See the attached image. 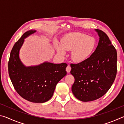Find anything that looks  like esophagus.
Instances as JSON below:
<instances>
[{"instance_id": "34e87169", "label": "esophagus", "mask_w": 124, "mask_h": 124, "mask_svg": "<svg viewBox=\"0 0 124 124\" xmlns=\"http://www.w3.org/2000/svg\"><path fill=\"white\" fill-rule=\"evenodd\" d=\"M70 70H71V67H70V66H68L67 67V68H66V71H67V73H70Z\"/></svg>"}]
</instances>
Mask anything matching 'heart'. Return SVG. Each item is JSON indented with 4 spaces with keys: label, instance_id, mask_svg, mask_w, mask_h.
<instances>
[{
    "label": "heart",
    "instance_id": "heart-1",
    "mask_svg": "<svg viewBox=\"0 0 124 124\" xmlns=\"http://www.w3.org/2000/svg\"><path fill=\"white\" fill-rule=\"evenodd\" d=\"M96 44V40L93 37L80 33H70L62 40V47L58 46L57 51L64 55V50H72L71 54L72 60L76 63H81L90 57L95 50Z\"/></svg>",
    "mask_w": 124,
    "mask_h": 124
}]
</instances>
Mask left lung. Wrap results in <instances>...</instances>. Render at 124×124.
<instances>
[{"label": "left lung", "instance_id": "left-lung-1", "mask_svg": "<svg viewBox=\"0 0 124 124\" xmlns=\"http://www.w3.org/2000/svg\"><path fill=\"white\" fill-rule=\"evenodd\" d=\"M100 37L97 47L83 62L71 64L75 81L73 95L83 102L92 101L106 93L114 83L117 72V52L106 33L96 29Z\"/></svg>", "mask_w": 124, "mask_h": 124}]
</instances>
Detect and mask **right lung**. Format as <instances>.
Instances as JSON below:
<instances>
[{"label":"right lung","mask_w":124,"mask_h":124,"mask_svg":"<svg viewBox=\"0 0 124 124\" xmlns=\"http://www.w3.org/2000/svg\"><path fill=\"white\" fill-rule=\"evenodd\" d=\"M36 32L24 33L15 44L8 63L10 78L17 92L24 99L33 103H44L52 97L57 84L67 74V64L45 62L38 66L26 67L19 57L24 39Z\"/></svg>","instance_id":"add662e5"}]
</instances>
